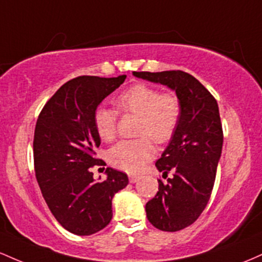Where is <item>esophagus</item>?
Wrapping results in <instances>:
<instances>
[{"label": "esophagus", "instance_id": "34e87169", "mask_svg": "<svg viewBox=\"0 0 262 262\" xmlns=\"http://www.w3.org/2000/svg\"><path fill=\"white\" fill-rule=\"evenodd\" d=\"M128 179H130V182H131V183H136V182H139L140 177H139V176H134V174H130V176H128Z\"/></svg>", "mask_w": 262, "mask_h": 262}]
</instances>
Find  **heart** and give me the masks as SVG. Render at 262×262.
<instances>
[{
    "label": "heart",
    "mask_w": 262,
    "mask_h": 262,
    "mask_svg": "<svg viewBox=\"0 0 262 262\" xmlns=\"http://www.w3.org/2000/svg\"><path fill=\"white\" fill-rule=\"evenodd\" d=\"M116 105L122 113L139 115L137 139L119 141L108 149L107 160L116 168L139 172L155 156L156 143L172 139L181 119V102L173 94H162L145 84L132 85L117 96ZM94 125L102 140L111 141L116 135L117 111L99 106L94 114Z\"/></svg>",
    "instance_id": "heart-1"
}]
</instances>
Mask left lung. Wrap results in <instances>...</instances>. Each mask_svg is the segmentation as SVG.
<instances>
[{
	"label": "left lung",
	"instance_id": "left-lung-1",
	"mask_svg": "<svg viewBox=\"0 0 262 262\" xmlns=\"http://www.w3.org/2000/svg\"><path fill=\"white\" fill-rule=\"evenodd\" d=\"M136 78L166 85L181 102V119L156 167L158 192L146 204L147 219L163 231H178L195 222L209 202L222 156L223 128L218 102L193 75L182 70L134 72Z\"/></svg>",
	"mask_w": 262,
	"mask_h": 262
}]
</instances>
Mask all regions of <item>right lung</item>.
<instances>
[{"label":"right lung","instance_id":"1","mask_svg":"<svg viewBox=\"0 0 262 262\" xmlns=\"http://www.w3.org/2000/svg\"><path fill=\"white\" fill-rule=\"evenodd\" d=\"M126 75L79 76L48 100L38 116L33 140L34 169L44 201L54 218L70 233L92 235L113 218V198L128 184L127 174L106 168V179L95 181L92 167L100 136L94 114Z\"/></svg>","mask_w":262,"mask_h":262}]
</instances>
